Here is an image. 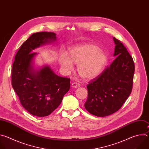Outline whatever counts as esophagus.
Wrapping results in <instances>:
<instances>
[{"label":"esophagus","mask_w":149,"mask_h":149,"mask_svg":"<svg viewBox=\"0 0 149 149\" xmlns=\"http://www.w3.org/2000/svg\"><path fill=\"white\" fill-rule=\"evenodd\" d=\"M71 87L72 88H78L80 87V85L77 82H73L72 84H71Z\"/></svg>","instance_id":"obj_1"}]
</instances>
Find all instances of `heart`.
Returning a JSON list of instances; mask_svg holds the SVG:
<instances>
[{
	"label": "heart",
	"instance_id": "b5f03b06",
	"mask_svg": "<svg viewBox=\"0 0 149 149\" xmlns=\"http://www.w3.org/2000/svg\"><path fill=\"white\" fill-rule=\"evenodd\" d=\"M68 55L61 53L58 62L61 68L65 72L73 69V63L77 66L81 77L90 80L99 76L104 70L109 62L107 53L91 43L85 42L72 46L68 49Z\"/></svg>",
	"mask_w": 149,
	"mask_h": 149
}]
</instances>
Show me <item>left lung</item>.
Here are the masks:
<instances>
[{"label":"left lung","mask_w":149,"mask_h":149,"mask_svg":"<svg viewBox=\"0 0 149 149\" xmlns=\"http://www.w3.org/2000/svg\"><path fill=\"white\" fill-rule=\"evenodd\" d=\"M116 57L109 67L89 82L85 108L91 114L105 117L117 111L131 94L134 63L125 47L113 37Z\"/></svg>","instance_id":"obj_1"}]
</instances>
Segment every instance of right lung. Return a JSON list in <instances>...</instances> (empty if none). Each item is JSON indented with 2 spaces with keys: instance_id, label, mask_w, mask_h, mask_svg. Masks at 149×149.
Instances as JSON below:
<instances>
[{
  "instance_id": "add662e5",
  "label": "right lung",
  "mask_w": 149,
  "mask_h": 149,
  "mask_svg": "<svg viewBox=\"0 0 149 149\" xmlns=\"http://www.w3.org/2000/svg\"><path fill=\"white\" fill-rule=\"evenodd\" d=\"M54 32L33 33L16 53L12 71V86L24 108L31 114L45 117L61 103L70 88V78L56 75L49 65L35 68L33 51L56 42Z\"/></svg>"
}]
</instances>
